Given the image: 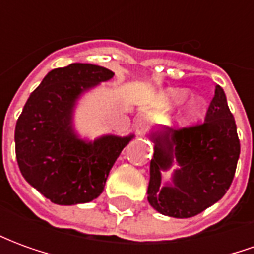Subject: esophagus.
Listing matches in <instances>:
<instances>
[{"label": "esophagus", "mask_w": 254, "mask_h": 254, "mask_svg": "<svg viewBox=\"0 0 254 254\" xmlns=\"http://www.w3.org/2000/svg\"><path fill=\"white\" fill-rule=\"evenodd\" d=\"M136 133H137L138 136H143L144 133H145V125H144L143 120H140V121L136 124Z\"/></svg>", "instance_id": "34e87169"}]
</instances>
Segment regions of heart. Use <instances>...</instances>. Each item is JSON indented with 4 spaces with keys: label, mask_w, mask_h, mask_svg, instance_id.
<instances>
[{
    "label": "heart",
    "mask_w": 254,
    "mask_h": 254,
    "mask_svg": "<svg viewBox=\"0 0 254 254\" xmlns=\"http://www.w3.org/2000/svg\"><path fill=\"white\" fill-rule=\"evenodd\" d=\"M187 89L184 88H171L160 95V105L163 107H174V106L181 105L188 96ZM207 113V103L202 98H191L187 100V103L182 107L180 113V121L182 124H191L198 120Z\"/></svg>",
    "instance_id": "b5f03b06"
}]
</instances>
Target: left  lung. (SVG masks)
I'll return each mask as SVG.
<instances>
[{
  "mask_svg": "<svg viewBox=\"0 0 254 254\" xmlns=\"http://www.w3.org/2000/svg\"><path fill=\"white\" fill-rule=\"evenodd\" d=\"M154 158L149 166L148 202L171 218H191L219 201L229 190L240 158L235 120L220 85L209 103L205 121L190 127H162L149 134ZM177 169L161 184V171Z\"/></svg>",
  "mask_w": 254,
  "mask_h": 254,
  "instance_id": "obj_1",
  "label": "left lung"
}]
</instances>
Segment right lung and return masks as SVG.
I'll use <instances>...</instances> for the list:
<instances>
[{"label":"right lung","instance_id":"add662e5","mask_svg":"<svg viewBox=\"0 0 254 254\" xmlns=\"http://www.w3.org/2000/svg\"><path fill=\"white\" fill-rule=\"evenodd\" d=\"M114 73L92 64L49 72L30 95L16 122V159L25 181L54 204L92 201L105 189L111 167L134 134L81 138L73 114L81 95Z\"/></svg>","mask_w":254,"mask_h":254}]
</instances>
